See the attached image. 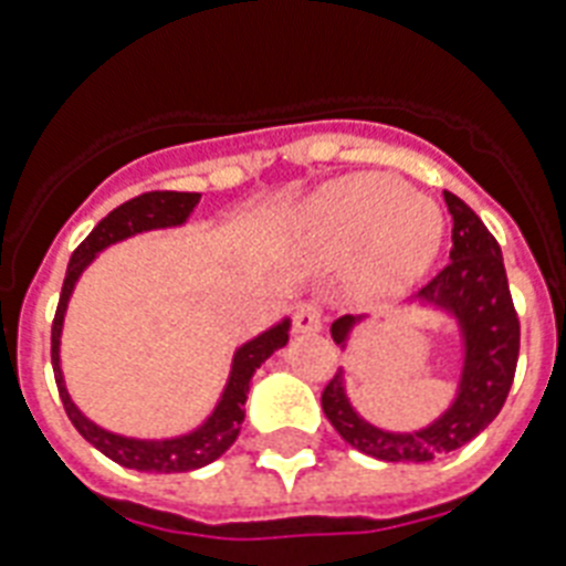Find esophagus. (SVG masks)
I'll return each instance as SVG.
<instances>
[{
    "instance_id": "esophagus-1",
    "label": "esophagus",
    "mask_w": 566,
    "mask_h": 566,
    "mask_svg": "<svg viewBox=\"0 0 566 566\" xmlns=\"http://www.w3.org/2000/svg\"><path fill=\"white\" fill-rule=\"evenodd\" d=\"M293 328L300 332V335H317L319 328H323V308H319L317 302H300L296 311H293Z\"/></svg>"
}]
</instances>
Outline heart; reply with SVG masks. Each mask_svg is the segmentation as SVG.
<instances>
[{
	"label": "heart",
	"instance_id": "heart-1",
	"mask_svg": "<svg viewBox=\"0 0 566 566\" xmlns=\"http://www.w3.org/2000/svg\"><path fill=\"white\" fill-rule=\"evenodd\" d=\"M434 202L394 176L361 172L319 190L302 211V238L332 261L358 255L370 284H396L420 270L440 243Z\"/></svg>",
	"mask_w": 566,
	"mask_h": 566
}]
</instances>
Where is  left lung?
I'll use <instances>...</instances> for the list:
<instances>
[{"label": "left lung", "mask_w": 566, "mask_h": 566, "mask_svg": "<svg viewBox=\"0 0 566 566\" xmlns=\"http://www.w3.org/2000/svg\"><path fill=\"white\" fill-rule=\"evenodd\" d=\"M452 213L449 264L411 302L438 308L458 323L461 335V376L455 399L438 420L417 431H387L367 422L346 396L344 370H337L323 390V411L340 438L378 461H431L452 452L484 431L509 399L520 355V319L502 264V249L479 213L455 193L443 190ZM367 314H344L332 323V337L346 349L349 337Z\"/></svg>", "instance_id": "obj_1"}]
</instances>
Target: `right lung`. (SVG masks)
I'll return each mask as SVG.
<instances>
[{
  "label": "right lung",
  "instance_id": "add662e5",
  "mask_svg": "<svg viewBox=\"0 0 566 566\" xmlns=\"http://www.w3.org/2000/svg\"><path fill=\"white\" fill-rule=\"evenodd\" d=\"M199 199H202V193L155 190V193L135 196V199H128L119 208H114L82 240V247L75 249L73 258H70L64 287H61V300H57L55 323H52V370H55L57 394H61L66 417L78 429V434L99 449L102 455H108L111 461H117V464L128 467V470H140V473H188V470H199V467L217 461L238 440L240 422L247 417V396L252 376H255L258 367L275 349L287 346V337H291V317H284L275 326L266 328V332L238 346L234 358H231L229 381L222 387L213 411L196 429L176 434V438H126V434H117V431L102 429L99 422L84 417L82 408L73 402V396L66 390L64 370H61V335H64L66 305H70V296L75 291V282L82 279V273L93 264V258L99 255L102 249L114 247L119 240L135 238V234H144V231L185 226L196 205H199Z\"/></svg>",
  "mask_w": 566,
  "mask_h": 566
}]
</instances>
